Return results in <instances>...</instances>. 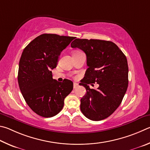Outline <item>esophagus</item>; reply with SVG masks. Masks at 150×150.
Masks as SVG:
<instances>
[{"label": "esophagus", "mask_w": 150, "mask_h": 150, "mask_svg": "<svg viewBox=\"0 0 150 150\" xmlns=\"http://www.w3.org/2000/svg\"><path fill=\"white\" fill-rule=\"evenodd\" d=\"M78 86V83H76V82L74 83V89L77 88Z\"/></svg>", "instance_id": "obj_1"}]
</instances>
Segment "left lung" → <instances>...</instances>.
Wrapping results in <instances>:
<instances>
[{
	"label": "left lung",
	"instance_id": "obj_1",
	"mask_svg": "<svg viewBox=\"0 0 150 150\" xmlns=\"http://www.w3.org/2000/svg\"><path fill=\"white\" fill-rule=\"evenodd\" d=\"M71 47L82 50L87 57L88 68L80 83L86 90L80 100L81 111L91 120L106 119L119 107L127 91V57L116 44L109 41L76 39ZM95 82L99 84L98 90L90 89L88 84Z\"/></svg>",
	"mask_w": 150,
	"mask_h": 150
}]
</instances>
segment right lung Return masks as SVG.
Here are the masks:
<instances>
[{
  "label": "right lung",
  "instance_id": "obj_1",
  "mask_svg": "<svg viewBox=\"0 0 150 150\" xmlns=\"http://www.w3.org/2000/svg\"><path fill=\"white\" fill-rule=\"evenodd\" d=\"M74 37L44 33L23 49L19 62L20 90L31 109L43 117H54L61 111L66 97L73 90V82L52 79L61 52Z\"/></svg>",
  "mask_w": 150,
  "mask_h": 150
}]
</instances>
